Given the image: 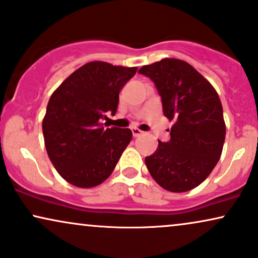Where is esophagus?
I'll list each match as a JSON object with an SVG mask.
<instances>
[{
    "instance_id": "obj_1",
    "label": "esophagus",
    "mask_w": 258,
    "mask_h": 258,
    "mask_svg": "<svg viewBox=\"0 0 258 258\" xmlns=\"http://www.w3.org/2000/svg\"><path fill=\"white\" fill-rule=\"evenodd\" d=\"M132 132H133V136H134V138H139V136H141L142 134H144V132H141V130L138 128H133Z\"/></svg>"
}]
</instances>
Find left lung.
<instances>
[{"mask_svg":"<svg viewBox=\"0 0 258 258\" xmlns=\"http://www.w3.org/2000/svg\"><path fill=\"white\" fill-rule=\"evenodd\" d=\"M139 73L154 82L165 117L174 122L170 141H159L155 153L145 159L146 166L165 190L189 191L220 159L226 135L220 98L211 82L182 59L164 58Z\"/></svg>","mask_w":258,"mask_h":258,"instance_id":"left-lung-1","label":"left lung"}]
</instances>
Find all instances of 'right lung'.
<instances>
[{
  "instance_id": "1",
  "label": "right lung",
  "mask_w": 258,
  "mask_h": 258,
  "mask_svg": "<svg viewBox=\"0 0 258 258\" xmlns=\"http://www.w3.org/2000/svg\"><path fill=\"white\" fill-rule=\"evenodd\" d=\"M136 67L88 62L57 87L47 103L43 135L50 160L63 179L93 187L110 177L132 141L130 129H105L100 120L116 113L119 92Z\"/></svg>"
}]
</instances>
